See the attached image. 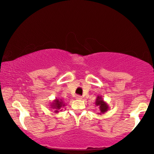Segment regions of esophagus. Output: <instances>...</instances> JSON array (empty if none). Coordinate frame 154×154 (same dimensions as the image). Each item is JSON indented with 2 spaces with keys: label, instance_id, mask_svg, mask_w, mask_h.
Wrapping results in <instances>:
<instances>
[{
  "label": "esophagus",
  "instance_id": "1",
  "mask_svg": "<svg viewBox=\"0 0 154 154\" xmlns=\"http://www.w3.org/2000/svg\"><path fill=\"white\" fill-rule=\"evenodd\" d=\"M75 99H76V100H82V97L81 95H76Z\"/></svg>",
  "mask_w": 154,
  "mask_h": 154
}]
</instances>
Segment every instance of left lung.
I'll use <instances>...</instances> for the list:
<instances>
[{
    "mask_svg": "<svg viewBox=\"0 0 154 154\" xmlns=\"http://www.w3.org/2000/svg\"><path fill=\"white\" fill-rule=\"evenodd\" d=\"M95 104L97 105V106H98L99 108H100V112L99 113V114H102V113H104L107 110H108V109H109L108 104H107L105 102L104 100H103L102 96H98L97 97Z\"/></svg>",
    "mask_w": 154,
    "mask_h": 154,
    "instance_id": "obj_1",
    "label": "left lung"
}]
</instances>
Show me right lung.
I'll return each mask as SVG.
<instances>
[{"label": "right lung", "instance_id": "1", "mask_svg": "<svg viewBox=\"0 0 154 154\" xmlns=\"http://www.w3.org/2000/svg\"><path fill=\"white\" fill-rule=\"evenodd\" d=\"M64 106V103H63L62 100H61V99H60V100L56 99L55 100H54V102H52V104H51L52 108L56 109V110H55V112L56 113L58 112L57 110H59V109H60L62 106Z\"/></svg>", "mask_w": 154, "mask_h": 154}]
</instances>
